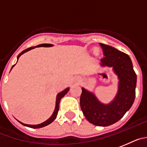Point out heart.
I'll return each mask as SVG.
<instances>
[{"instance_id": "b5f03b06", "label": "heart", "mask_w": 147, "mask_h": 147, "mask_svg": "<svg viewBox=\"0 0 147 147\" xmlns=\"http://www.w3.org/2000/svg\"><path fill=\"white\" fill-rule=\"evenodd\" d=\"M94 51H95L96 53H98V49H95V50H94Z\"/></svg>"}]
</instances>
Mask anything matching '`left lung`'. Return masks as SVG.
Returning a JSON list of instances; mask_svg holds the SVG:
<instances>
[{
  "mask_svg": "<svg viewBox=\"0 0 147 147\" xmlns=\"http://www.w3.org/2000/svg\"><path fill=\"white\" fill-rule=\"evenodd\" d=\"M105 57L101 67H112L118 78V89L115 98L109 104L101 103L94 93L82 88L80 107L88 121L98 126L117 123L129 110L136 96V75L129 56L108 45L100 43Z\"/></svg>",
  "mask_w": 147,
  "mask_h": 147,
  "instance_id": "8db88e82",
  "label": "left lung"
}]
</instances>
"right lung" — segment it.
<instances>
[{"mask_svg": "<svg viewBox=\"0 0 147 147\" xmlns=\"http://www.w3.org/2000/svg\"><path fill=\"white\" fill-rule=\"evenodd\" d=\"M52 46H53V45H52V44H49V43H42V44H40V45H38V46H33V47H30V48H29V49H25V50H24L23 51H22L21 53H20V54L18 55V56H17V61H18V59H19V58L21 57V55H22L23 53H26V52L35 49V48H36V47H52ZM15 65H16V64H15L14 65L12 66L11 69L13 68V67H14ZM69 88H67L64 89L63 91H61V92L59 93V94H57V99H56V106H55L54 111H53V114H52L51 116V117H49V118L47 120H46V121L43 122V123H40V124H38V125H27V124H24V123H22V122H20V121H19V122H20L21 124H22L23 125L27 126V127H32V128H40V127H45V126H46V125H48L51 124V123L52 122H53V120H55V119H56V117H57V114H58L59 109L60 100L61 99V98H62V97L64 96V95H65V94H67V92L69 91Z\"/></svg>", "mask_w": 147, "mask_h": 147, "instance_id": "1", "label": "right lung"}]
</instances>
